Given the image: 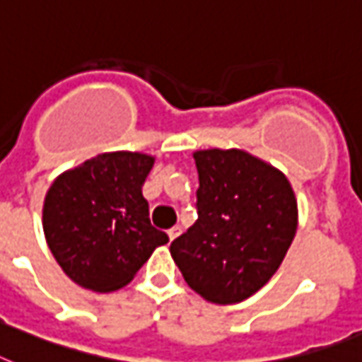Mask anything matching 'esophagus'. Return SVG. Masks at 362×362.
<instances>
[{
	"label": "esophagus",
	"mask_w": 362,
	"mask_h": 362,
	"mask_svg": "<svg viewBox=\"0 0 362 362\" xmlns=\"http://www.w3.org/2000/svg\"><path fill=\"white\" fill-rule=\"evenodd\" d=\"M180 232H182V228L178 227V225H176V227H173V228H169V230H167V234H169V240L173 242V240H175V238L178 236Z\"/></svg>",
	"instance_id": "obj_1"
}]
</instances>
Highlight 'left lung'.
Segmentation results:
<instances>
[{
  "label": "left lung",
  "instance_id": "8db88e82",
  "mask_svg": "<svg viewBox=\"0 0 362 362\" xmlns=\"http://www.w3.org/2000/svg\"><path fill=\"white\" fill-rule=\"evenodd\" d=\"M197 221L171 255L197 293L238 303L273 277L298 228V202L286 176L243 151H199Z\"/></svg>",
  "mask_w": 362,
  "mask_h": 362
}]
</instances>
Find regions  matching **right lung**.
<instances>
[{
	"instance_id": "right-lung-1",
	"label": "right lung",
	"mask_w": 362,
	"mask_h": 362,
	"mask_svg": "<svg viewBox=\"0 0 362 362\" xmlns=\"http://www.w3.org/2000/svg\"><path fill=\"white\" fill-rule=\"evenodd\" d=\"M154 158L137 152L100 154L66 171L44 201L48 247L76 284L111 292L134 279L158 245L169 242L152 227L143 184Z\"/></svg>"
}]
</instances>
